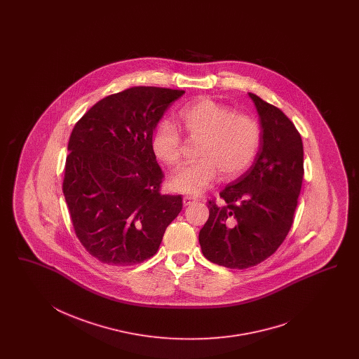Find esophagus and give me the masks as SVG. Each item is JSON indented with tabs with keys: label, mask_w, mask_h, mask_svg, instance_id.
Masks as SVG:
<instances>
[{
	"label": "esophagus",
	"mask_w": 359,
	"mask_h": 359,
	"mask_svg": "<svg viewBox=\"0 0 359 359\" xmlns=\"http://www.w3.org/2000/svg\"><path fill=\"white\" fill-rule=\"evenodd\" d=\"M196 201L197 200H196L195 197H192V196H185V197H183V204H184L185 207L194 204Z\"/></svg>",
	"instance_id": "1"
}]
</instances>
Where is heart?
Masks as SVG:
<instances>
[{
  "label": "heart",
  "instance_id": "obj_1",
  "mask_svg": "<svg viewBox=\"0 0 359 359\" xmlns=\"http://www.w3.org/2000/svg\"><path fill=\"white\" fill-rule=\"evenodd\" d=\"M185 133L200 140L196 163L180 167L170 179L175 192L198 195L215 183L218 171L224 179L243 174L254 162L261 144V126L246 114L210 98H200L179 113ZM154 155L164 164L180 161L182 137L170 121H161L152 133Z\"/></svg>",
  "mask_w": 359,
  "mask_h": 359
}]
</instances>
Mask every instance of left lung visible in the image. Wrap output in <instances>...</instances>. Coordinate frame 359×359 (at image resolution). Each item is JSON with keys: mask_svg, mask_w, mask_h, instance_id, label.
Listing matches in <instances>:
<instances>
[{"mask_svg": "<svg viewBox=\"0 0 359 359\" xmlns=\"http://www.w3.org/2000/svg\"><path fill=\"white\" fill-rule=\"evenodd\" d=\"M261 123L259 150L246 172L221 191L225 204L209 201L198 242L208 261L249 269L282 245L294 222L304 175L303 141L280 109L254 93Z\"/></svg>", "mask_w": 359, "mask_h": 359, "instance_id": "obj_1", "label": "left lung"}]
</instances>
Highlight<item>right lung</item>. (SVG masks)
Segmentation results:
<instances>
[{"instance_id": "obj_1", "label": "right lung", "mask_w": 359, "mask_h": 359, "mask_svg": "<svg viewBox=\"0 0 359 359\" xmlns=\"http://www.w3.org/2000/svg\"><path fill=\"white\" fill-rule=\"evenodd\" d=\"M184 90L133 87L95 104L68 142L63 194L77 238L105 264L151 258L183 208L159 194L163 172L152 133Z\"/></svg>"}]
</instances>
